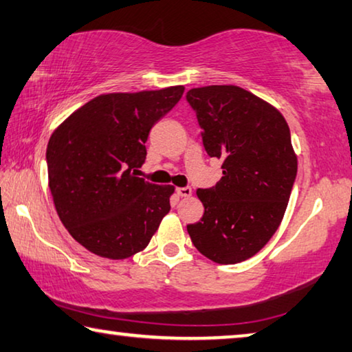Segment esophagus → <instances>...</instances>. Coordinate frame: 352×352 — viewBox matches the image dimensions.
Here are the masks:
<instances>
[{"instance_id":"esophagus-1","label":"esophagus","mask_w":352,"mask_h":352,"mask_svg":"<svg viewBox=\"0 0 352 352\" xmlns=\"http://www.w3.org/2000/svg\"><path fill=\"white\" fill-rule=\"evenodd\" d=\"M177 194L180 197H191V194H192V189L189 188V186H185V188H178L177 189Z\"/></svg>"}]
</instances>
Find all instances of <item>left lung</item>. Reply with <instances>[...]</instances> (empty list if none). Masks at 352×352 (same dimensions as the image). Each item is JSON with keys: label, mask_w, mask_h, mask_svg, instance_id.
Wrapping results in <instances>:
<instances>
[{"label": "left lung", "mask_w": 352, "mask_h": 352, "mask_svg": "<svg viewBox=\"0 0 352 352\" xmlns=\"http://www.w3.org/2000/svg\"><path fill=\"white\" fill-rule=\"evenodd\" d=\"M186 100L206 153L222 161L216 186L197 189L205 213L188 233L206 258L239 263L265 248L285 214L298 172L289 128L274 106L238 86L196 87Z\"/></svg>", "instance_id": "1"}]
</instances>
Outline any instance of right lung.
I'll use <instances>...</instances> for the list:
<instances>
[{
  "mask_svg": "<svg viewBox=\"0 0 352 352\" xmlns=\"http://www.w3.org/2000/svg\"><path fill=\"white\" fill-rule=\"evenodd\" d=\"M185 87L103 94L56 128L47 147L58 216L82 248L124 260L147 248L169 213L174 186L138 177L152 126Z\"/></svg>",
  "mask_w": 352,
  "mask_h": 352,
  "instance_id": "add662e5",
  "label": "right lung"
}]
</instances>
